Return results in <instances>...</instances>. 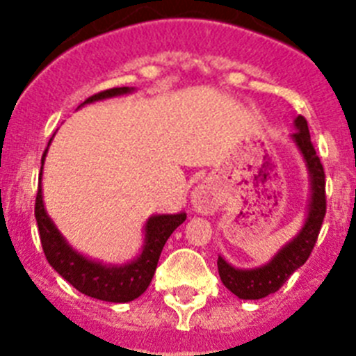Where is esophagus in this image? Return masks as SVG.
Masks as SVG:
<instances>
[{
	"mask_svg": "<svg viewBox=\"0 0 356 356\" xmlns=\"http://www.w3.org/2000/svg\"><path fill=\"white\" fill-rule=\"evenodd\" d=\"M193 207L200 213H212L217 207V194L209 184H200L193 191Z\"/></svg>",
	"mask_w": 356,
	"mask_h": 356,
	"instance_id": "34e87169",
	"label": "esophagus"
}]
</instances>
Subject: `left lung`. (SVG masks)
<instances>
[{"label": "left lung", "mask_w": 356, "mask_h": 356, "mask_svg": "<svg viewBox=\"0 0 356 356\" xmlns=\"http://www.w3.org/2000/svg\"><path fill=\"white\" fill-rule=\"evenodd\" d=\"M296 131L291 135L294 144L303 155L310 176V200L303 228L291 242H287L271 262L254 269H237L229 266L222 257L217 259V269L225 287L234 292L241 300H262L266 296L278 291L289 280V276L300 269L312 253L316 241L319 237L321 226L326 213V181L325 169L319 156L316 155L314 144L310 140L307 119L298 115L294 121Z\"/></svg>", "instance_id": "obj_1"}]
</instances>
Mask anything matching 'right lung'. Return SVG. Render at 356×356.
<instances>
[{
  "label": "right lung",
  "instance_id": "1",
  "mask_svg": "<svg viewBox=\"0 0 356 356\" xmlns=\"http://www.w3.org/2000/svg\"><path fill=\"white\" fill-rule=\"evenodd\" d=\"M131 90L134 89H130V87H114V89L103 90V92L87 97L81 105L106 99V97L122 96V94H128ZM49 143H51V139H49ZM46 153H48V147L42 155V165ZM42 165H40L39 180L42 178ZM35 219L37 226H39L44 254L48 259L49 266L65 282H69L81 294L96 298V300L110 301V303H127V301H134L135 298H139L146 291L147 285L151 284L163 244L168 242L172 232L187 219V213L180 212L151 216L146 222V228H144L146 235H144L143 253L135 260H131L130 264H122V266H105L102 262H94V260L87 259V257L72 250L46 213L40 184L35 200Z\"/></svg>",
  "mask_w": 356,
  "mask_h": 356
}]
</instances>
